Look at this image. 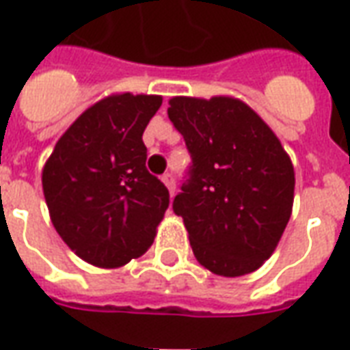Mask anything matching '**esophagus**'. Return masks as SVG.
I'll use <instances>...</instances> for the list:
<instances>
[{
	"label": "esophagus",
	"mask_w": 350,
	"mask_h": 350,
	"mask_svg": "<svg viewBox=\"0 0 350 350\" xmlns=\"http://www.w3.org/2000/svg\"><path fill=\"white\" fill-rule=\"evenodd\" d=\"M163 183L167 185L168 191H170V195H174V189H176V182H174V176L170 174V172H167V174H163Z\"/></svg>",
	"instance_id": "obj_1"
}]
</instances>
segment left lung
<instances>
[{
    "instance_id": "left-lung-1",
    "label": "left lung",
    "mask_w": 350,
    "mask_h": 350,
    "mask_svg": "<svg viewBox=\"0 0 350 350\" xmlns=\"http://www.w3.org/2000/svg\"><path fill=\"white\" fill-rule=\"evenodd\" d=\"M168 105V118L191 153L172 208L189 232L195 257L225 278L258 270L291 219V157L240 99L172 97Z\"/></svg>"
}]
</instances>
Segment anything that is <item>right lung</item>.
<instances>
[{
	"label": "right lung",
	"mask_w": 350,
	"mask_h": 350,
	"mask_svg": "<svg viewBox=\"0 0 350 350\" xmlns=\"http://www.w3.org/2000/svg\"><path fill=\"white\" fill-rule=\"evenodd\" d=\"M163 97L118 93L95 103L57 140L42 168L50 219L82 260L118 268L144 255L168 208L146 168L142 133Z\"/></svg>",
	"instance_id": "add662e5"
}]
</instances>
